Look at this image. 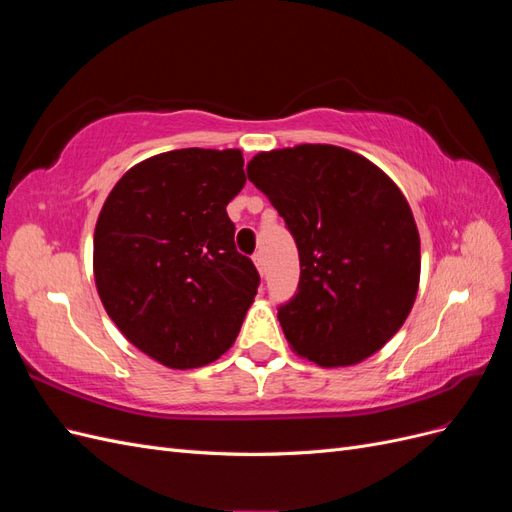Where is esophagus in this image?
<instances>
[{"label":"esophagus","mask_w":512,"mask_h":512,"mask_svg":"<svg viewBox=\"0 0 512 512\" xmlns=\"http://www.w3.org/2000/svg\"><path fill=\"white\" fill-rule=\"evenodd\" d=\"M252 258H254V265H256V269H258L260 273H265V269H267V260H265V254H262V252H256Z\"/></svg>","instance_id":"34e87169"}]
</instances>
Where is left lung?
Segmentation results:
<instances>
[{
	"label": "left lung",
	"mask_w": 512,
	"mask_h": 512,
	"mask_svg": "<svg viewBox=\"0 0 512 512\" xmlns=\"http://www.w3.org/2000/svg\"><path fill=\"white\" fill-rule=\"evenodd\" d=\"M247 177L299 250V286L277 318L292 350L320 367L354 365L401 329L416 299L421 243L397 185L335 145L275 149Z\"/></svg>",
	"instance_id": "left-lung-1"
}]
</instances>
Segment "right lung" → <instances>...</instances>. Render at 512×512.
<instances>
[{"instance_id":"1","label":"right lung","mask_w":512,"mask_h":512,"mask_svg":"<svg viewBox=\"0 0 512 512\" xmlns=\"http://www.w3.org/2000/svg\"><path fill=\"white\" fill-rule=\"evenodd\" d=\"M245 185L239 149H175L130 168L94 235L106 314L130 342L173 369L222 356L260 286L237 252L226 205Z\"/></svg>"}]
</instances>
